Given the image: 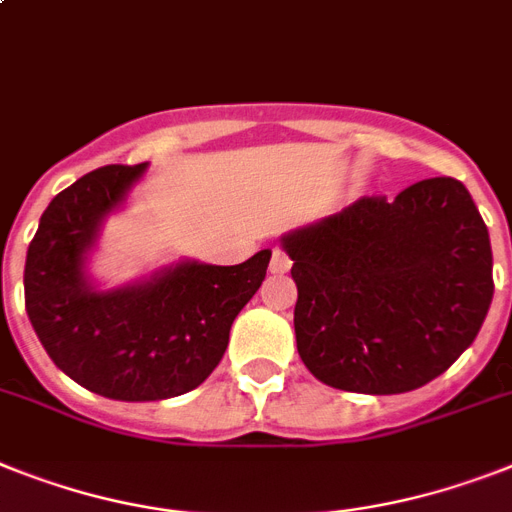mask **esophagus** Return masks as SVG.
I'll list each match as a JSON object with an SVG mask.
<instances>
[{
  "label": "esophagus",
  "mask_w": 512,
  "mask_h": 512,
  "mask_svg": "<svg viewBox=\"0 0 512 512\" xmlns=\"http://www.w3.org/2000/svg\"><path fill=\"white\" fill-rule=\"evenodd\" d=\"M290 269V259H287V253L280 251V248H274L272 251V261H269V272L272 274H285Z\"/></svg>",
  "instance_id": "1"
}]
</instances>
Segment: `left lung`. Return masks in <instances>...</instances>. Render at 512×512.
<instances>
[{
  "mask_svg": "<svg viewBox=\"0 0 512 512\" xmlns=\"http://www.w3.org/2000/svg\"><path fill=\"white\" fill-rule=\"evenodd\" d=\"M293 259L295 340L329 387L398 395L445 374L494 295L489 232L466 185L432 177L280 238Z\"/></svg>",
  "mask_w": 512,
  "mask_h": 512,
  "instance_id": "8db88e82",
  "label": "left lung"
}]
</instances>
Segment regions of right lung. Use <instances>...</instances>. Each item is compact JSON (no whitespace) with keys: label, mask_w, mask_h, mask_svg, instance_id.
Here are the masks:
<instances>
[{"label":"right lung","mask_w":512,"mask_h":512,"mask_svg":"<svg viewBox=\"0 0 512 512\" xmlns=\"http://www.w3.org/2000/svg\"><path fill=\"white\" fill-rule=\"evenodd\" d=\"M149 164H109L75 180L41 214L25 256V311L57 369L112 400L146 403L196 390L217 369L230 327L266 277L272 251L243 264L180 259L117 287L88 264Z\"/></svg>","instance_id":"add662e5"}]
</instances>
